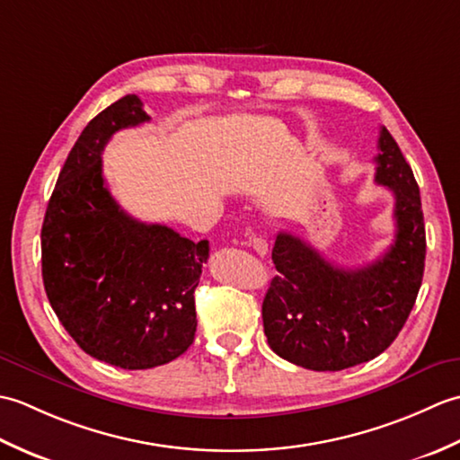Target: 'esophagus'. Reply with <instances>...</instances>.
<instances>
[{"label": "esophagus", "instance_id": "obj_1", "mask_svg": "<svg viewBox=\"0 0 460 460\" xmlns=\"http://www.w3.org/2000/svg\"><path fill=\"white\" fill-rule=\"evenodd\" d=\"M251 247L255 249V252H257L259 257H265L267 252H269V243L265 239H261V237H252L251 239Z\"/></svg>", "mask_w": 460, "mask_h": 460}]
</instances>
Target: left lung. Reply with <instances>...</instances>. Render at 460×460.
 I'll use <instances>...</instances> for the list:
<instances>
[{"label":"left lung","mask_w":460,"mask_h":460,"mask_svg":"<svg viewBox=\"0 0 460 460\" xmlns=\"http://www.w3.org/2000/svg\"><path fill=\"white\" fill-rule=\"evenodd\" d=\"M376 183L394 193L395 241L367 267H334L305 239L280 231L272 247L279 275L262 300L270 349L314 371H340L385 351L421 288L425 223L411 165L381 126Z\"/></svg>","instance_id":"left-lung-1"}]
</instances>
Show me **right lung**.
I'll list each match as a JSON object with an SVG mask.
<instances>
[{
    "mask_svg": "<svg viewBox=\"0 0 460 460\" xmlns=\"http://www.w3.org/2000/svg\"><path fill=\"white\" fill-rule=\"evenodd\" d=\"M126 94L86 124L47 205L41 267L47 298L86 354L122 369H150L191 346L193 292L209 243L130 217L102 178L114 132L148 122Z\"/></svg>",
    "mask_w": 460,
    "mask_h": 460,
    "instance_id": "add662e5",
    "label": "right lung"
}]
</instances>
